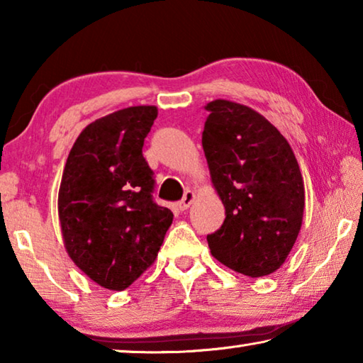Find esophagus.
Listing matches in <instances>:
<instances>
[{
    "instance_id": "34e87169",
    "label": "esophagus",
    "mask_w": 363,
    "mask_h": 363,
    "mask_svg": "<svg viewBox=\"0 0 363 363\" xmlns=\"http://www.w3.org/2000/svg\"><path fill=\"white\" fill-rule=\"evenodd\" d=\"M194 200H195V194L192 192V190H186V194H184L182 200L179 201V203H177V206H179L181 211H186L187 208L192 205Z\"/></svg>"
}]
</instances>
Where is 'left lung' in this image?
<instances>
[{
    "instance_id": "left-lung-1",
    "label": "left lung",
    "mask_w": 363,
    "mask_h": 363,
    "mask_svg": "<svg viewBox=\"0 0 363 363\" xmlns=\"http://www.w3.org/2000/svg\"><path fill=\"white\" fill-rule=\"evenodd\" d=\"M205 108L201 145L225 208L208 247L235 272L264 277L285 262L303 224L299 164L288 140L256 110L224 99Z\"/></svg>"
}]
</instances>
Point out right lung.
I'll use <instances>...</instances> for the list:
<instances>
[{
	"instance_id": "right-lung-1",
	"label": "right lung",
	"mask_w": 363,
	"mask_h": 363,
	"mask_svg": "<svg viewBox=\"0 0 363 363\" xmlns=\"http://www.w3.org/2000/svg\"><path fill=\"white\" fill-rule=\"evenodd\" d=\"M157 107H128L77 138L59 189V220L72 261L107 290L123 291L158 255L173 213L153 201L143 155Z\"/></svg>"
}]
</instances>
